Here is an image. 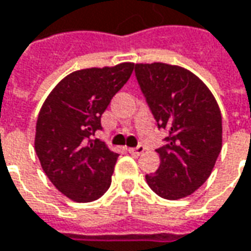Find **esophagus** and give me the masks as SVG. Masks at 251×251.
I'll return each mask as SVG.
<instances>
[{
	"instance_id": "34e87169",
	"label": "esophagus",
	"mask_w": 251,
	"mask_h": 251,
	"mask_svg": "<svg viewBox=\"0 0 251 251\" xmlns=\"http://www.w3.org/2000/svg\"><path fill=\"white\" fill-rule=\"evenodd\" d=\"M144 151H145V148H144L142 145H140V147H137V148H130L128 152H130L131 155H134V156H140L141 153H144Z\"/></svg>"
}]
</instances>
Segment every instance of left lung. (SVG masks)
Returning <instances> with one entry per match:
<instances>
[{
    "instance_id": "left-lung-1",
    "label": "left lung",
    "mask_w": 251,
    "mask_h": 251,
    "mask_svg": "<svg viewBox=\"0 0 251 251\" xmlns=\"http://www.w3.org/2000/svg\"><path fill=\"white\" fill-rule=\"evenodd\" d=\"M135 75L158 127L169 132L160 165L147 183L159 197L193 194L209 177L222 148V116L197 75L178 65L135 64Z\"/></svg>"
}]
</instances>
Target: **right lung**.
<instances>
[{
  "label": "right lung",
  "mask_w": 251,
  "mask_h": 251,
  "mask_svg": "<svg viewBox=\"0 0 251 251\" xmlns=\"http://www.w3.org/2000/svg\"><path fill=\"white\" fill-rule=\"evenodd\" d=\"M134 64L74 71L55 85L36 123L34 150L55 188L76 202L100 198L110 187L119 153L98 140L100 117L132 74Z\"/></svg>",
  "instance_id": "add662e5"
}]
</instances>
